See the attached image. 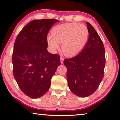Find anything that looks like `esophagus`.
Wrapping results in <instances>:
<instances>
[{
    "mask_svg": "<svg viewBox=\"0 0 120 120\" xmlns=\"http://www.w3.org/2000/svg\"><path fill=\"white\" fill-rule=\"evenodd\" d=\"M64 58H63V57H61L60 58V63H61L62 64V63H63V61H64Z\"/></svg>",
    "mask_w": 120,
    "mask_h": 120,
    "instance_id": "1",
    "label": "esophagus"
}]
</instances>
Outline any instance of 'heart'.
<instances>
[{
    "instance_id": "obj_1",
    "label": "heart",
    "mask_w": 120,
    "mask_h": 120,
    "mask_svg": "<svg viewBox=\"0 0 120 120\" xmlns=\"http://www.w3.org/2000/svg\"><path fill=\"white\" fill-rule=\"evenodd\" d=\"M89 31L85 25L78 23H67L57 25L52 30V35L47 37V42L52 51L60 48L62 44L63 52L71 57L82 50L88 42Z\"/></svg>"
}]
</instances>
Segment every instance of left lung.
I'll list each match as a JSON object with an SVG mask.
<instances>
[{
    "mask_svg": "<svg viewBox=\"0 0 120 120\" xmlns=\"http://www.w3.org/2000/svg\"><path fill=\"white\" fill-rule=\"evenodd\" d=\"M89 38L78 55L64 60L67 68L68 87L72 93L86 97L95 93L103 80L105 66V48L94 27L87 22Z\"/></svg>",
    "mask_w": 120,
    "mask_h": 120,
    "instance_id": "obj_1",
    "label": "left lung"
}]
</instances>
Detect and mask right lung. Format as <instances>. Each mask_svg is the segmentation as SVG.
Listing matches in <instances>:
<instances>
[{"mask_svg": "<svg viewBox=\"0 0 120 120\" xmlns=\"http://www.w3.org/2000/svg\"><path fill=\"white\" fill-rule=\"evenodd\" d=\"M58 21L33 20L16 38L12 55L14 76L22 91L32 98H38L47 93L51 79L60 64V56L47 49V34Z\"/></svg>", "mask_w": 120, "mask_h": 120, "instance_id": "right-lung-1", "label": "right lung"}]
</instances>
